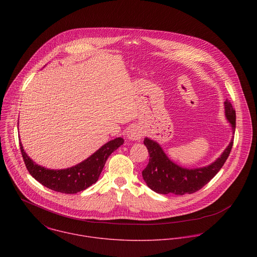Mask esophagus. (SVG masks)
<instances>
[{
    "label": "esophagus",
    "instance_id": "34e87169",
    "mask_svg": "<svg viewBox=\"0 0 257 257\" xmlns=\"http://www.w3.org/2000/svg\"><path fill=\"white\" fill-rule=\"evenodd\" d=\"M127 138L130 140H140L142 137V131L139 127L133 125L127 129Z\"/></svg>",
    "mask_w": 257,
    "mask_h": 257
}]
</instances>
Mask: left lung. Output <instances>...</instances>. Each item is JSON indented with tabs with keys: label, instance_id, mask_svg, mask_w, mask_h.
I'll return each mask as SVG.
<instances>
[{
	"label": "left lung",
	"instance_id": "1",
	"mask_svg": "<svg viewBox=\"0 0 257 257\" xmlns=\"http://www.w3.org/2000/svg\"><path fill=\"white\" fill-rule=\"evenodd\" d=\"M224 105L225 116L231 125L234 135L236 128L235 109L228 99L224 101ZM233 140L234 136H232L223 154L211 164L201 168L188 169L174 163L157 141L145 137L143 143L148 148L150 162L142 171L143 180L153 191L160 194L184 195L194 193L207 184L222 169L231 153Z\"/></svg>",
	"mask_w": 257,
	"mask_h": 257
}]
</instances>
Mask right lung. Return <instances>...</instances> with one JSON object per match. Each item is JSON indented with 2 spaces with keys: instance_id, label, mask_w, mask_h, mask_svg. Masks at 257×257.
Returning <instances> with one entry per match:
<instances>
[{
  "instance_id": "1",
  "label": "right lung",
  "mask_w": 257,
  "mask_h": 257,
  "mask_svg": "<svg viewBox=\"0 0 257 257\" xmlns=\"http://www.w3.org/2000/svg\"><path fill=\"white\" fill-rule=\"evenodd\" d=\"M124 143L122 137L109 140L83 162L61 170H51L35 164L24 152L20 142V150L29 174L41 184L57 192L74 194L85 190L98 180L107 158Z\"/></svg>"
}]
</instances>
